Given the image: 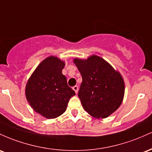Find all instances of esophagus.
<instances>
[{"label": "esophagus", "instance_id": "34e87169", "mask_svg": "<svg viewBox=\"0 0 152 152\" xmlns=\"http://www.w3.org/2000/svg\"><path fill=\"white\" fill-rule=\"evenodd\" d=\"M72 89L74 90V91L75 92V93H77V92H78V86H77V85H75V86L73 87Z\"/></svg>", "mask_w": 152, "mask_h": 152}]
</instances>
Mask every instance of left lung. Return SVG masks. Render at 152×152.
I'll return each mask as SVG.
<instances>
[{"label": "left lung", "mask_w": 152, "mask_h": 152, "mask_svg": "<svg viewBox=\"0 0 152 152\" xmlns=\"http://www.w3.org/2000/svg\"><path fill=\"white\" fill-rule=\"evenodd\" d=\"M73 62L83 82L78 97L85 111L96 118H105L121 105L125 93L124 78L108 62L97 55Z\"/></svg>", "instance_id": "left-lung-1"}]
</instances>
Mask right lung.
<instances>
[{
    "label": "right lung",
    "instance_id": "add662e5",
    "mask_svg": "<svg viewBox=\"0 0 152 152\" xmlns=\"http://www.w3.org/2000/svg\"><path fill=\"white\" fill-rule=\"evenodd\" d=\"M64 65V61L49 56L36 68L26 85L30 106L46 118H56L64 113L69 100L75 95L62 75Z\"/></svg>",
    "mask_w": 152,
    "mask_h": 152
}]
</instances>
